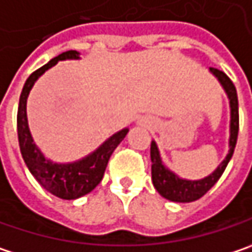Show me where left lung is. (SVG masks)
<instances>
[{
	"label": "left lung",
	"instance_id": "obj_1",
	"mask_svg": "<svg viewBox=\"0 0 252 252\" xmlns=\"http://www.w3.org/2000/svg\"><path fill=\"white\" fill-rule=\"evenodd\" d=\"M209 71L220 80L222 84L225 93L229 99V107H231V123H229V151L221 165L212 172L209 176L199 179V181H188L179 178L176 173L169 171L160 159L159 149L156 143L152 140L151 145V160H152V182L156 190L166 199L173 202H192L204 196L209 189L212 188L217 181L224 173L225 168L232 158V153L237 145L238 137V126H240V116H238V97L237 90L231 79L225 74L224 71L209 67Z\"/></svg>",
	"mask_w": 252,
	"mask_h": 252
}]
</instances>
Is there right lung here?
Listing matches in <instances>:
<instances>
[{"instance_id": "right-lung-1", "label": "right lung", "mask_w": 252, "mask_h": 252, "mask_svg": "<svg viewBox=\"0 0 252 252\" xmlns=\"http://www.w3.org/2000/svg\"><path fill=\"white\" fill-rule=\"evenodd\" d=\"M79 53L70 50L62 53L60 56L51 59L43 67L35 70L26 81L18 104L17 113V132L18 143L23 159L32 176L40 182V185L50 193L62 199H77L83 195L92 192L103 179L107 162L117 145L127 135L129 129H122L113 136H110L100 148H97L89 156L73 163H56L45 159L41 151L35 146L32 136L30 133L27 122V97L37 79L48 68L62 60H79Z\"/></svg>"}]
</instances>
